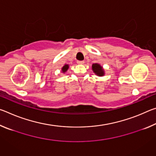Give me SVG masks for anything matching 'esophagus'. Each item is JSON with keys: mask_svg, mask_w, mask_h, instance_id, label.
<instances>
[{"mask_svg": "<svg viewBox=\"0 0 156 156\" xmlns=\"http://www.w3.org/2000/svg\"><path fill=\"white\" fill-rule=\"evenodd\" d=\"M77 63H78V64H79V65H83V64H84V62L83 61V60H78Z\"/></svg>", "mask_w": 156, "mask_h": 156, "instance_id": "1", "label": "esophagus"}]
</instances>
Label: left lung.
I'll return each instance as SVG.
<instances>
[{
	"instance_id": "1",
	"label": "left lung",
	"mask_w": 156,
	"mask_h": 156,
	"mask_svg": "<svg viewBox=\"0 0 156 156\" xmlns=\"http://www.w3.org/2000/svg\"><path fill=\"white\" fill-rule=\"evenodd\" d=\"M92 70L98 76H103L105 75V71L101 65L98 63H95L92 65Z\"/></svg>"
}]
</instances>
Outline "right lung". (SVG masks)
Instances as JSON below:
<instances>
[{"instance_id": "right-lung-1", "label": "right lung", "mask_w": 156, "mask_h": 156, "mask_svg": "<svg viewBox=\"0 0 156 156\" xmlns=\"http://www.w3.org/2000/svg\"><path fill=\"white\" fill-rule=\"evenodd\" d=\"M68 69H69V65H65L62 68V72L65 73L68 70Z\"/></svg>"}]
</instances>
